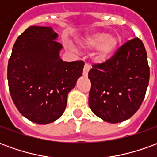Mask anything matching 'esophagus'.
<instances>
[{"mask_svg": "<svg viewBox=\"0 0 157 157\" xmlns=\"http://www.w3.org/2000/svg\"><path fill=\"white\" fill-rule=\"evenodd\" d=\"M90 69H91V65L87 64V63H86L85 65H84V69H83V75L86 76L87 74H88V71H90Z\"/></svg>", "mask_w": 157, "mask_h": 157, "instance_id": "esophagus-1", "label": "esophagus"}]
</instances>
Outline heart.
Instances as JSON below:
<instances>
[{
  "mask_svg": "<svg viewBox=\"0 0 157 157\" xmlns=\"http://www.w3.org/2000/svg\"><path fill=\"white\" fill-rule=\"evenodd\" d=\"M83 48L94 49L98 48V55L100 59H105L111 55L118 44V39L106 32H96L85 36L81 40Z\"/></svg>",
  "mask_w": 157,
  "mask_h": 157,
  "instance_id": "b5f03b06",
  "label": "heart"
}]
</instances>
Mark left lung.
I'll list each match as a JSON object with an SVG mask.
<instances>
[{
    "label": "left lung",
    "instance_id": "8db88e82",
    "mask_svg": "<svg viewBox=\"0 0 157 157\" xmlns=\"http://www.w3.org/2000/svg\"><path fill=\"white\" fill-rule=\"evenodd\" d=\"M89 107L102 120L117 124L137 112L145 98L150 68L140 39L126 42L111 58L95 64L88 73Z\"/></svg>",
    "mask_w": 157,
    "mask_h": 157
}]
</instances>
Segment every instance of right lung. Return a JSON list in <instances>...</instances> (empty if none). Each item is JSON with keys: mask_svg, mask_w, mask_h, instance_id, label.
I'll use <instances>...</instances> for the list:
<instances>
[{"mask_svg": "<svg viewBox=\"0 0 157 157\" xmlns=\"http://www.w3.org/2000/svg\"><path fill=\"white\" fill-rule=\"evenodd\" d=\"M50 27L31 26L17 39L7 67L9 91L21 114L46 124L65 112L68 93L82 76L83 61H63V46Z\"/></svg>", "mask_w": 157, "mask_h": 157, "instance_id": "1", "label": "right lung"}]
</instances>
